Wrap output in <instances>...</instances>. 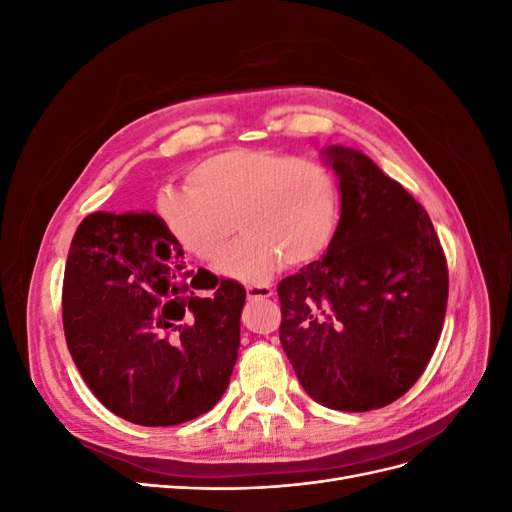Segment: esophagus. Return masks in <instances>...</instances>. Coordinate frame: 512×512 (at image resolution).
<instances>
[{
	"label": "esophagus",
	"mask_w": 512,
	"mask_h": 512,
	"mask_svg": "<svg viewBox=\"0 0 512 512\" xmlns=\"http://www.w3.org/2000/svg\"><path fill=\"white\" fill-rule=\"evenodd\" d=\"M247 299L250 301H258V299H271L273 297V290L269 286H247Z\"/></svg>",
	"instance_id": "1"
}]
</instances>
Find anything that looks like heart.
Returning a JSON list of instances; mask_svg holds the SVG:
<instances>
[{"label":"heart","mask_w":512,"mask_h":512,"mask_svg":"<svg viewBox=\"0 0 512 512\" xmlns=\"http://www.w3.org/2000/svg\"><path fill=\"white\" fill-rule=\"evenodd\" d=\"M190 188L162 190L158 215L192 256L215 262L235 230L243 239L220 271L256 284L286 265L320 258L339 228V188L327 166L269 149H228L198 162Z\"/></svg>","instance_id":"obj_1"}]
</instances>
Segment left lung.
Returning a JSON list of instances; mask_svg holds the SVG:
<instances>
[{"instance_id": "left-lung-1", "label": "left lung", "mask_w": 512, "mask_h": 512, "mask_svg": "<svg viewBox=\"0 0 512 512\" xmlns=\"http://www.w3.org/2000/svg\"><path fill=\"white\" fill-rule=\"evenodd\" d=\"M342 215L322 260L277 286L280 342L305 393L331 410L389 406L421 378L442 333L448 269L421 203L365 153L322 151Z\"/></svg>"}]
</instances>
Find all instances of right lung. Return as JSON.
<instances>
[{"label":"right lung","instance_id":"obj_1","mask_svg":"<svg viewBox=\"0 0 512 512\" xmlns=\"http://www.w3.org/2000/svg\"><path fill=\"white\" fill-rule=\"evenodd\" d=\"M188 271L153 213H91L64 275V331L83 380L113 414L168 427L209 412L239 356L245 288ZM213 287L209 298L196 295Z\"/></svg>","mask_w":512,"mask_h":512}]
</instances>
